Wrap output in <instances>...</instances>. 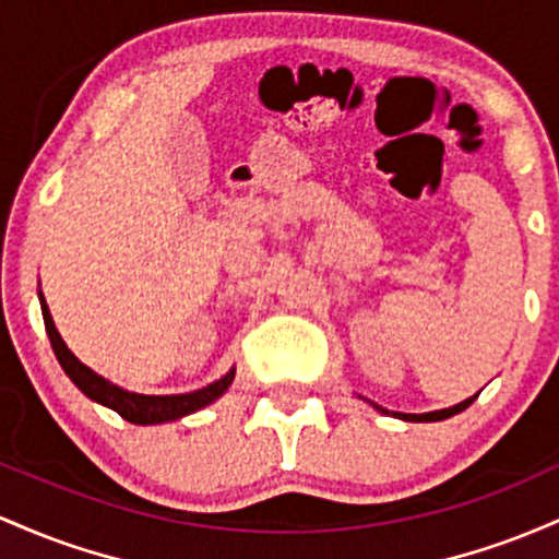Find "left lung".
Wrapping results in <instances>:
<instances>
[{"label": "left lung", "mask_w": 559, "mask_h": 559, "mask_svg": "<svg viewBox=\"0 0 559 559\" xmlns=\"http://www.w3.org/2000/svg\"><path fill=\"white\" fill-rule=\"evenodd\" d=\"M478 399V393H475V396H469V399H465V401H460V404H454V406H449V409H438V412H425V415H406V412H388V409H382V406H378V404H372V401H369V404L374 406V409L378 412H382V415H393V417H399V419H404V423H441V419H449V417H454V415H460V412H465L469 404H473V401Z\"/></svg>", "instance_id": "1"}]
</instances>
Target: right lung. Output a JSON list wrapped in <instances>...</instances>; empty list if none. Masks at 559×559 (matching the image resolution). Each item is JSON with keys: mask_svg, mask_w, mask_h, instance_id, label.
Masks as SVG:
<instances>
[{"mask_svg": "<svg viewBox=\"0 0 559 559\" xmlns=\"http://www.w3.org/2000/svg\"><path fill=\"white\" fill-rule=\"evenodd\" d=\"M39 304H41V317H44V328H47L49 343H52L55 356H58L60 367L66 369L68 378L73 380V385H76L86 399L108 406V409L118 412V415L134 425H163V423H174V419L192 415V412L203 409V406H209L216 399H222L224 393L229 391L231 380H235V367H231L224 378H218L216 382H211V385L200 388V391H192V393H177V396H144V393L127 391V388L105 380L103 374L94 372V369L86 367L84 361H79L76 354H73V350L66 346V341L60 337L58 328H55L52 313H49V306L41 293H39Z\"/></svg>", "mask_w": 559, "mask_h": 559, "instance_id": "obj_1", "label": "right lung"}]
</instances>
